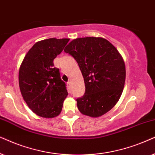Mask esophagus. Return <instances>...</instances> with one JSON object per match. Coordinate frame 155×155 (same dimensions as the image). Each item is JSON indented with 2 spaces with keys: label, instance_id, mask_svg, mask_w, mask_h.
<instances>
[{
  "label": "esophagus",
  "instance_id": "obj_1",
  "mask_svg": "<svg viewBox=\"0 0 155 155\" xmlns=\"http://www.w3.org/2000/svg\"><path fill=\"white\" fill-rule=\"evenodd\" d=\"M67 86H68V88H69V89H71V82L68 81L67 82Z\"/></svg>",
  "mask_w": 155,
  "mask_h": 155
}]
</instances>
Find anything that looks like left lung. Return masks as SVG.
<instances>
[{
    "label": "left lung",
    "mask_w": 155,
    "mask_h": 155,
    "mask_svg": "<svg viewBox=\"0 0 155 155\" xmlns=\"http://www.w3.org/2000/svg\"><path fill=\"white\" fill-rule=\"evenodd\" d=\"M65 52L77 61L84 79L86 91L76 99L83 115L98 117L115 106L124 88L125 65L117 49L103 38L74 39Z\"/></svg>",
    "instance_id": "1"
}]
</instances>
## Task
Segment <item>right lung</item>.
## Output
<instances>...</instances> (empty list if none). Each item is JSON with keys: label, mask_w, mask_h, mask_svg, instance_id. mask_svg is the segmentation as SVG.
I'll return each instance as SVG.
<instances>
[{"label": "right lung", "mask_w": 155, "mask_h": 155, "mask_svg": "<svg viewBox=\"0 0 155 155\" xmlns=\"http://www.w3.org/2000/svg\"><path fill=\"white\" fill-rule=\"evenodd\" d=\"M69 41V38L39 41L28 51L20 67L18 79L22 98L33 113L45 118L60 114L68 95L53 61Z\"/></svg>", "instance_id": "obj_1"}]
</instances>
